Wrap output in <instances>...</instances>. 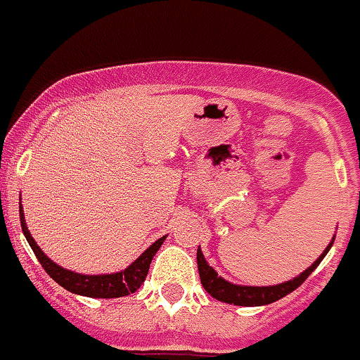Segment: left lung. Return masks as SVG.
I'll return each instance as SVG.
<instances>
[{"instance_id":"1","label":"left lung","mask_w":360,"mask_h":360,"mask_svg":"<svg viewBox=\"0 0 360 360\" xmlns=\"http://www.w3.org/2000/svg\"><path fill=\"white\" fill-rule=\"evenodd\" d=\"M330 245H333V243H330ZM330 245L327 247L326 252H323L307 271L301 273V275L295 277L294 281L277 284V286H236V284L226 283L225 278L217 277V273L208 266V262L204 260L200 249H197L198 275H200V283H202L204 290H206L212 297L217 299V301H225V303L230 304H240V307H260V304L275 303L277 299L284 297V295H288L290 292H294L295 288H299V286L309 278L310 273L320 266V262L323 260V257L329 252Z\"/></svg>"}]
</instances>
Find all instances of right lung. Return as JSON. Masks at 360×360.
<instances>
[{
  "label": "right lung",
  "mask_w": 360,
  "mask_h": 360,
  "mask_svg": "<svg viewBox=\"0 0 360 360\" xmlns=\"http://www.w3.org/2000/svg\"><path fill=\"white\" fill-rule=\"evenodd\" d=\"M20 221H22V230H24L25 240H27V243H30L31 249H33L34 257L39 258L40 266L44 267V271L65 290H68L72 294L87 295V297L111 299L134 294L135 290L145 283L152 258H154V255L160 251V247H162V243L165 241V236H163V238H160L156 243H152V245L148 247V249H146V251L143 252L128 269H124V271L113 273V275H77V273H72L68 271V269H63V267H59L57 264H53L50 258L44 257V252L40 251L39 245H37L33 238H31L30 230L25 226L22 206H20Z\"/></svg>",
  "instance_id": "obj_1"
}]
</instances>
